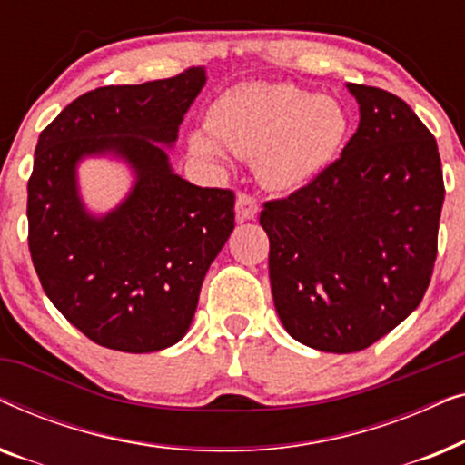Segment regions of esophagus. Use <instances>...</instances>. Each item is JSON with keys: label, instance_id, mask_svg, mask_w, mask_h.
Returning <instances> with one entry per match:
<instances>
[{"label": "esophagus", "instance_id": "esophagus-1", "mask_svg": "<svg viewBox=\"0 0 465 465\" xmlns=\"http://www.w3.org/2000/svg\"><path fill=\"white\" fill-rule=\"evenodd\" d=\"M258 199L256 196L247 194V193H239L237 194V205H234V212H237V220L245 222V220H253L258 215Z\"/></svg>", "mask_w": 465, "mask_h": 465}]
</instances>
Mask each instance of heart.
Masks as SVG:
<instances>
[{"label": "heart", "mask_w": 465, "mask_h": 465, "mask_svg": "<svg viewBox=\"0 0 465 465\" xmlns=\"http://www.w3.org/2000/svg\"><path fill=\"white\" fill-rule=\"evenodd\" d=\"M207 129L234 154L256 156L260 180L292 190L313 180L339 154L349 131L339 101L292 84H243L222 94L207 114ZM196 156L224 163L220 145L196 133Z\"/></svg>", "instance_id": "heart-1"}]
</instances>
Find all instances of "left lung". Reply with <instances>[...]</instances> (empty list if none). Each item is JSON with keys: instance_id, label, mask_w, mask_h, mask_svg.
I'll return each mask as SVG.
<instances>
[{"instance_id": "obj_1", "label": "left lung", "mask_w": 465, "mask_h": 465, "mask_svg": "<svg viewBox=\"0 0 465 465\" xmlns=\"http://www.w3.org/2000/svg\"><path fill=\"white\" fill-rule=\"evenodd\" d=\"M347 88L360 126L341 158L260 212L279 320L328 353L371 347L419 307L444 201L436 139L417 114L383 88Z\"/></svg>"}]
</instances>
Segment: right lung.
I'll list each match as a JSON object with an SVG mask.
<instances>
[{"label": "right lung", "mask_w": 465, "mask_h": 465, "mask_svg": "<svg viewBox=\"0 0 465 465\" xmlns=\"http://www.w3.org/2000/svg\"><path fill=\"white\" fill-rule=\"evenodd\" d=\"M205 84L203 67L133 86H101L72 101L35 145L27 183L29 252L50 302L101 347L150 353L175 345L234 228V193L194 186L161 145L177 139ZM123 155L138 182L104 219L85 213L74 164Z\"/></svg>", "instance_id": "add662e5"}]
</instances>
